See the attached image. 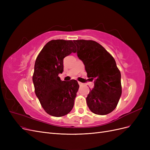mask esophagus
I'll list each match as a JSON object with an SVG mask.
<instances>
[{"label": "esophagus", "instance_id": "1", "mask_svg": "<svg viewBox=\"0 0 150 150\" xmlns=\"http://www.w3.org/2000/svg\"><path fill=\"white\" fill-rule=\"evenodd\" d=\"M78 84H79V86H83V83H81V82H78Z\"/></svg>", "mask_w": 150, "mask_h": 150}]
</instances>
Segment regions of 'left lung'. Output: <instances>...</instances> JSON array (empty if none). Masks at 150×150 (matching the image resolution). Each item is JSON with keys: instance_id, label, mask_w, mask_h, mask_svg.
Returning <instances> with one entry per match:
<instances>
[{"instance_id": "obj_1", "label": "left lung", "mask_w": 150, "mask_h": 150, "mask_svg": "<svg viewBox=\"0 0 150 150\" xmlns=\"http://www.w3.org/2000/svg\"><path fill=\"white\" fill-rule=\"evenodd\" d=\"M73 42L88 77L94 80V88L86 98L89 110L99 115L109 114L117 106L122 93L121 72L115 59L93 40L81 39Z\"/></svg>"}]
</instances>
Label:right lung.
<instances>
[{"mask_svg": "<svg viewBox=\"0 0 150 150\" xmlns=\"http://www.w3.org/2000/svg\"><path fill=\"white\" fill-rule=\"evenodd\" d=\"M72 40H52L45 45L36 59L33 81L35 93L47 114L55 117L67 115L74 104L79 86L78 81H61L63 60L76 52Z\"/></svg>", "mask_w": 150, "mask_h": 150, "instance_id": "right-lung-1", "label": "right lung"}]
</instances>
